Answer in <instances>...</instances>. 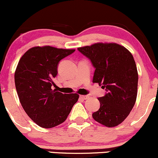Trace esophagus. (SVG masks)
<instances>
[{"instance_id": "1", "label": "esophagus", "mask_w": 158, "mask_h": 158, "mask_svg": "<svg viewBox=\"0 0 158 158\" xmlns=\"http://www.w3.org/2000/svg\"><path fill=\"white\" fill-rule=\"evenodd\" d=\"M80 98L83 99V100H87V98H89V96H88V95H80Z\"/></svg>"}]
</instances>
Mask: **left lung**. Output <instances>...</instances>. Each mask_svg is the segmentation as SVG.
Wrapping results in <instances>:
<instances>
[{"mask_svg":"<svg viewBox=\"0 0 158 158\" xmlns=\"http://www.w3.org/2000/svg\"><path fill=\"white\" fill-rule=\"evenodd\" d=\"M95 67L93 82L106 94L98 98L100 109L93 114L95 121L108 127L123 123L134 106L137 97V68L132 54L116 43L93 44L78 48Z\"/></svg>","mask_w":158,"mask_h":158,"instance_id":"left-lung-1","label":"left lung"}]
</instances>
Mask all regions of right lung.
<instances>
[{"instance_id":"obj_1","label":"right lung","mask_w":158,"mask_h":158,"mask_svg":"<svg viewBox=\"0 0 158 158\" xmlns=\"http://www.w3.org/2000/svg\"><path fill=\"white\" fill-rule=\"evenodd\" d=\"M75 49L50 46L34 47L22 56L15 73L19 101L28 117L44 128H52L67 119L79 95L63 94L56 89L54 79L60 60Z\"/></svg>"}]
</instances>
